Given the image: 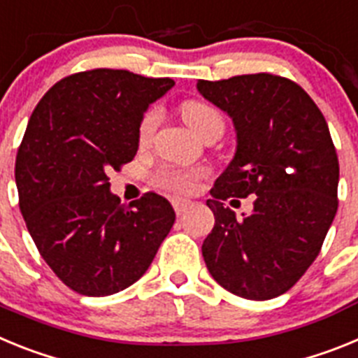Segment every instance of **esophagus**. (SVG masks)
<instances>
[{
	"mask_svg": "<svg viewBox=\"0 0 358 358\" xmlns=\"http://www.w3.org/2000/svg\"><path fill=\"white\" fill-rule=\"evenodd\" d=\"M192 202L189 201H173V210H176L177 215H182L189 208Z\"/></svg>",
	"mask_w": 358,
	"mask_h": 358,
	"instance_id": "34e87169",
	"label": "esophagus"
}]
</instances>
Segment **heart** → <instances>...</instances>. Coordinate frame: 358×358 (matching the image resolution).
Here are the masks:
<instances>
[{"label":"heart","instance_id":"obj_1","mask_svg":"<svg viewBox=\"0 0 358 358\" xmlns=\"http://www.w3.org/2000/svg\"><path fill=\"white\" fill-rule=\"evenodd\" d=\"M181 110L182 118L188 123V127L199 136L204 134V131L210 127L211 123L217 122V120H222L217 109H213V107L204 102H199V100H189L182 106ZM159 118L161 113L157 107H152L145 113L140 125H138V140H140L141 145L150 140L154 131H156L157 123H159ZM206 170L202 169L181 170L164 166V169L157 170L154 173V182H156L157 188L166 192V194L188 195L197 189V182L201 181L202 177H206Z\"/></svg>","mask_w":358,"mask_h":358}]
</instances>
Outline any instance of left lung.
I'll use <instances>...</instances> for the list:
<instances>
[{"instance_id": "8db88e82", "label": "left lung", "mask_w": 358, "mask_h": 358, "mask_svg": "<svg viewBox=\"0 0 358 358\" xmlns=\"http://www.w3.org/2000/svg\"><path fill=\"white\" fill-rule=\"evenodd\" d=\"M197 90L236 132L235 157L206 201L215 226L202 256L231 294L273 299L317 258L337 213L339 159L327 120L301 85L271 73L199 80ZM248 194L257 195L251 215L223 206Z\"/></svg>"}]
</instances>
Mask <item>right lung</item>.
<instances>
[{"label": "right lung", "instance_id": "obj_1", "mask_svg": "<svg viewBox=\"0 0 358 358\" xmlns=\"http://www.w3.org/2000/svg\"><path fill=\"white\" fill-rule=\"evenodd\" d=\"M172 78L91 69L41 98L15 157L19 208L44 262L82 296H110L150 267L176 220L157 194L129 206L109 173L134 159L138 125Z\"/></svg>", "mask_w": 358, "mask_h": 358}]
</instances>
